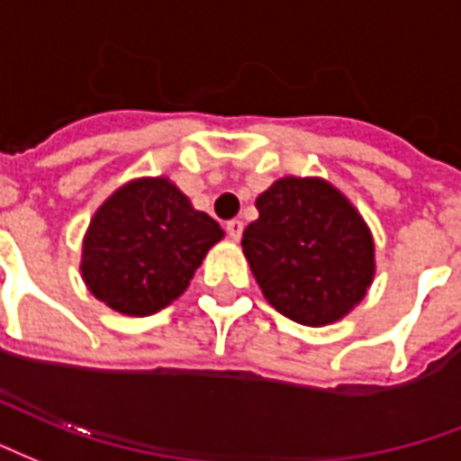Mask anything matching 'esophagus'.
<instances>
[{
    "label": "esophagus",
    "mask_w": 461,
    "mask_h": 461,
    "mask_svg": "<svg viewBox=\"0 0 461 461\" xmlns=\"http://www.w3.org/2000/svg\"><path fill=\"white\" fill-rule=\"evenodd\" d=\"M226 233L233 238V240H240V235H243V221H238V218H233V221H228L226 223Z\"/></svg>",
    "instance_id": "esophagus-1"
}]
</instances>
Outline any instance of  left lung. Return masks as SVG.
<instances>
[{
	"label": "left lung",
	"instance_id": "1",
	"mask_svg": "<svg viewBox=\"0 0 461 461\" xmlns=\"http://www.w3.org/2000/svg\"><path fill=\"white\" fill-rule=\"evenodd\" d=\"M243 253L265 300L297 324L324 327L366 297L375 275L373 235L329 181L285 176L263 191Z\"/></svg>",
	"mask_w": 461,
	"mask_h": 461
}]
</instances>
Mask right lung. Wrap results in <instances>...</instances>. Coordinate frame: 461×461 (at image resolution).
<instances>
[{
  "mask_svg": "<svg viewBox=\"0 0 461 461\" xmlns=\"http://www.w3.org/2000/svg\"><path fill=\"white\" fill-rule=\"evenodd\" d=\"M221 238L216 221L191 206L169 179H134L95 211L80 272L110 309L149 317L184 294Z\"/></svg>",
  "mask_w": 461,
  "mask_h": 461,
  "instance_id": "1",
  "label": "right lung"
}]
</instances>
